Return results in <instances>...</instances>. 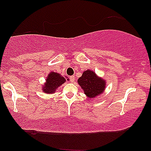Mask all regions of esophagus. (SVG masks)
<instances>
[{
	"label": "esophagus",
	"mask_w": 151,
	"mask_h": 151,
	"mask_svg": "<svg viewBox=\"0 0 151 151\" xmlns=\"http://www.w3.org/2000/svg\"><path fill=\"white\" fill-rule=\"evenodd\" d=\"M69 79H70V80H71V82H72V83H73V82H74V80H75V76H70Z\"/></svg>",
	"instance_id": "34e87169"
}]
</instances>
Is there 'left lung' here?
<instances>
[{"label": "left lung", "instance_id": "8db88e82", "mask_svg": "<svg viewBox=\"0 0 151 151\" xmlns=\"http://www.w3.org/2000/svg\"><path fill=\"white\" fill-rule=\"evenodd\" d=\"M84 92L89 99H93L103 92L105 87L103 80L98 78L94 72L87 70L78 80Z\"/></svg>", "mask_w": 151, "mask_h": 151}]
</instances>
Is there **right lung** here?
<instances>
[{"label": "right lung", "instance_id": "right-lung-1", "mask_svg": "<svg viewBox=\"0 0 151 151\" xmlns=\"http://www.w3.org/2000/svg\"><path fill=\"white\" fill-rule=\"evenodd\" d=\"M65 81V78L60 76L59 73L51 72L47 77L46 83L44 86L43 90L47 93H52L55 92L57 88L64 83Z\"/></svg>", "mask_w": 151, "mask_h": 151}]
</instances>
